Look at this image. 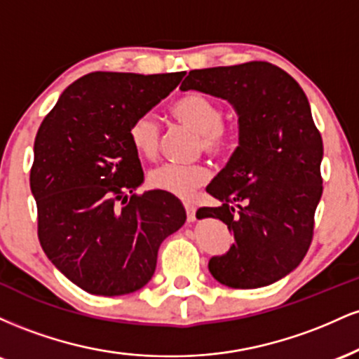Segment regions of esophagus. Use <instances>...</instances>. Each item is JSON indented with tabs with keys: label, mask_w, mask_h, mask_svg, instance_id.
I'll return each mask as SVG.
<instances>
[{
	"label": "esophagus",
	"mask_w": 359,
	"mask_h": 359,
	"mask_svg": "<svg viewBox=\"0 0 359 359\" xmlns=\"http://www.w3.org/2000/svg\"><path fill=\"white\" fill-rule=\"evenodd\" d=\"M185 212H187V221L192 222L196 221V205L191 204V203H185Z\"/></svg>",
	"instance_id": "1"
}]
</instances>
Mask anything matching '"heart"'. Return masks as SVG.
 Instances as JSON below:
<instances>
[{
	"label": "heart",
	"mask_w": 359,
	"mask_h": 359,
	"mask_svg": "<svg viewBox=\"0 0 359 359\" xmlns=\"http://www.w3.org/2000/svg\"><path fill=\"white\" fill-rule=\"evenodd\" d=\"M177 121L199 135V148L211 156H224L234 145V133L224 126V109L203 93H187L172 104ZM128 138L140 156L151 160L158 155L160 126L154 114H140L128 128ZM209 180L203 165H162L148 174V184L156 191L187 199Z\"/></svg>",
	"instance_id": "1"
}]
</instances>
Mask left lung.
I'll use <instances>...</instances> for the list:
<instances>
[{"label":"left lung","mask_w":359,"mask_h":359,"mask_svg":"<svg viewBox=\"0 0 359 359\" xmlns=\"http://www.w3.org/2000/svg\"><path fill=\"white\" fill-rule=\"evenodd\" d=\"M180 89L229 101L240 123V145L205 189L222 204L197 211L234 236L228 253L209 259V271L231 288L270 285L306 257L323 196V138L306 93L258 60L191 71Z\"/></svg>","instance_id":"obj_1"}]
</instances>
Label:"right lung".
Returning <instances> with one entry per match:
<instances>
[{
	"label": "right lung",
	"mask_w": 359,
	"mask_h": 359,
	"mask_svg": "<svg viewBox=\"0 0 359 359\" xmlns=\"http://www.w3.org/2000/svg\"><path fill=\"white\" fill-rule=\"evenodd\" d=\"M182 77L90 72L62 93L36 131L30 189L40 245L89 294L114 297L147 285L162 241L185 222L172 194H133L143 170L128 138L131 121Z\"/></svg>",
	"instance_id": "right-lung-1"
}]
</instances>
